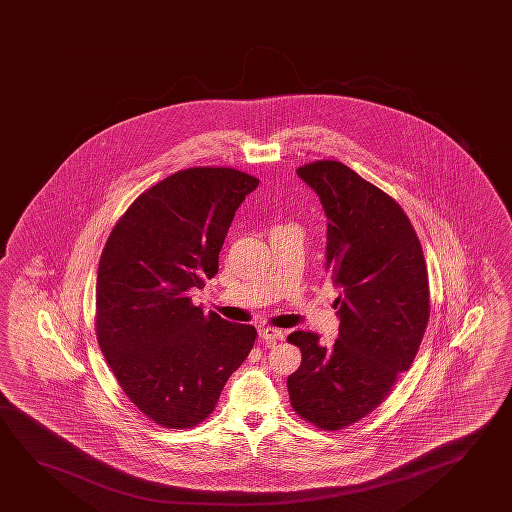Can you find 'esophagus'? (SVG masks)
<instances>
[{
    "instance_id": "34e87169",
    "label": "esophagus",
    "mask_w": 512,
    "mask_h": 512,
    "mask_svg": "<svg viewBox=\"0 0 512 512\" xmlns=\"http://www.w3.org/2000/svg\"><path fill=\"white\" fill-rule=\"evenodd\" d=\"M259 338L273 343V341L282 340L283 331L282 329H276V327H262V329H259Z\"/></svg>"
}]
</instances>
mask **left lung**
<instances>
[{
    "label": "left lung",
    "instance_id": "obj_1",
    "mask_svg": "<svg viewBox=\"0 0 512 512\" xmlns=\"http://www.w3.org/2000/svg\"><path fill=\"white\" fill-rule=\"evenodd\" d=\"M327 216L326 271L340 287V334L331 347L308 331L289 334L301 366L290 405L320 430L357 423L408 371L430 320L423 248L396 200L334 160L297 169Z\"/></svg>",
    "mask_w": 512,
    "mask_h": 512
}]
</instances>
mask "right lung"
Returning a JSON list of instances; mask_svg holds the SVG:
<instances>
[{
  "instance_id": "right-lung-1",
  "label": "right lung",
  "mask_w": 512,
  "mask_h": 512,
  "mask_svg": "<svg viewBox=\"0 0 512 512\" xmlns=\"http://www.w3.org/2000/svg\"><path fill=\"white\" fill-rule=\"evenodd\" d=\"M259 179L192 167L141 193L100 257L95 329L123 393L163 428L183 430L215 410L257 331L204 313L190 292L218 273L236 209Z\"/></svg>"
}]
</instances>
